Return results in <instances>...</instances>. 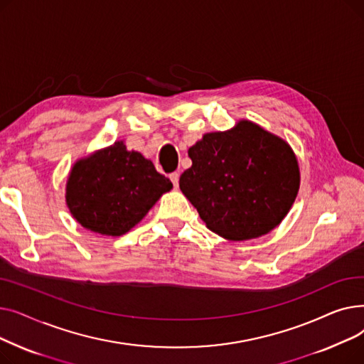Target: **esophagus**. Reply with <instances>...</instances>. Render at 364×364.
<instances>
[{"mask_svg":"<svg viewBox=\"0 0 364 364\" xmlns=\"http://www.w3.org/2000/svg\"><path fill=\"white\" fill-rule=\"evenodd\" d=\"M169 180L172 181V184H174V187L177 188L178 187V180H180L178 172H172V174H169Z\"/></svg>","mask_w":364,"mask_h":364,"instance_id":"34e87169","label":"esophagus"}]
</instances>
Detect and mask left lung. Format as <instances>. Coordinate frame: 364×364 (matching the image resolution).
Returning a JSON list of instances; mask_svg holds the SVG:
<instances>
[{
	"instance_id": "1",
	"label": "left lung",
	"mask_w": 364,
	"mask_h": 364,
	"mask_svg": "<svg viewBox=\"0 0 364 364\" xmlns=\"http://www.w3.org/2000/svg\"><path fill=\"white\" fill-rule=\"evenodd\" d=\"M188 156L192 166L180 177L181 192L209 230L227 240L270 233L296 199L301 174L295 151L252 121L203 134Z\"/></svg>"
}]
</instances>
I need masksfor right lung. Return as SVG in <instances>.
<instances>
[{"label":"right lung","instance_id":"obj_1","mask_svg":"<svg viewBox=\"0 0 364 364\" xmlns=\"http://www.w3.org/2000/svg\"><path fill=\"white\" fill-rule=\"evenodd\" d=\"M172 183L124 140L76 161L66 181L69 213L87 230L122 236L136 227Z\"/></svg>","mask_w":364,"mask_h":364}]
</instances>
